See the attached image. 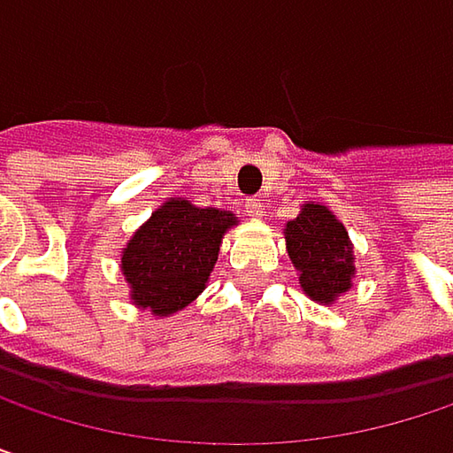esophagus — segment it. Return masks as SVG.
<instances>
[{
  "label": "esophagus",
  "instance_id": "obj_1",
  "mask_svg": "<svg viewBox=\"0 0 453 453\" xmlns=\"http://www.w3.org/2000/svg\"><path fill=\"white\" fill-rule=\"evenodd\" d=\"M243 212H246L249 218H259V215H262V199H246V202H243Z\"/></svg>",
  "mask_w": 453,
  "mask_h": 453
}]
</instances>
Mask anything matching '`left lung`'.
I'll use <instances>...</instances> for the list:
<instances>
[{"mask_svg":"<svg viewBox=\"0 0 453 453\" xmlns=\"http://www.w3.org/2000/svg\"><path fill=\"white\" fill-rule=\"evenodd\" d=\"M286 251L299 270L302 291L319 304H333L341 294L351 288L354 246L349 230L335 215L310 202L302 207L299 218L286 226Z\"/></svg>","mask_w":453,"mask_h":453,"instance_id":"left-lung-1","label":"left lung"}]
</instances>
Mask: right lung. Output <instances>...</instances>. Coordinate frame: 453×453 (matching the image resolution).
I'll list each match as a JSON object with an SVG mask.
<instances>
[{
	"mask_svg": "<svg viewBox=\"0 0 453 453\" xmlns=\"http://www.w3.org/2000/svg\"><path fill=\"white\" fill-rule=\"evenodd\" d=\"M233 212L167 199L123 249V275L131 302L167 317L188 307L207 286Z\"/></svg>",
	"mask_w": 453,
	"mask_h": 453,
	"instance_id": "right-lung-1",
	"label": "right lung"
}]
</instances>
